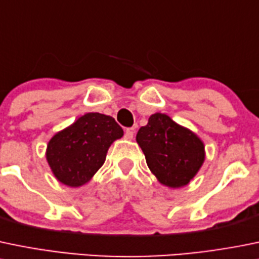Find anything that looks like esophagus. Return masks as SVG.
<instances>
[{
  "instance_id": "34e87169",
  "label": "esophagus",
  "mask_w": 259,
  "mask_h": 259,
  "mask_svg": "<svg viewBox=\"0 0 259 259\" xmlns=\"http://www.w3.org/2000/svg\"><path fill=\"white\" fill-rule=\"evenodd\" d=\"M134 129H126L125 130V139L126 140H132L133 138H134Z\"/></svg>"
}]
</instances>
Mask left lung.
<instances>
[{
    "label": "left lung",
    "instance_id": "obj_1",
    "mask_svg": "<svg viewBox=\"0 0 259 259\" xmlns=\"http://www.w3.org/2000/svg\"><path fill=\"white\" fill-rule=\"evenodd\" d=\"M150 172L169 188L188 185L205 162V144L197 134L155 112L137 134Z\"/></svg>",
    "mask_w": 259,
    "mask_h": 259
}]
</instances>
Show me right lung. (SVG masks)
Returning a JSON list of instances; mask_svg holds the SVG:
<instances>
[{
	"label": "right lung",
	"instance_id": "obj_1",
	"mask_svg": "<svg viewBox=\"0 0 259 259\" xmlns=\"http://www.w3.org/2000/svg\"><path fill=\"white\" fill-rule=\"evenodd\" d=\"M122 135L114 117L87 112L53 135L45 152L47 162L60 183L79 187L102 167L110 145Z\"/></svg>",
	"mask_w": 259,
	"mask_h": 259
}]
</instances>
